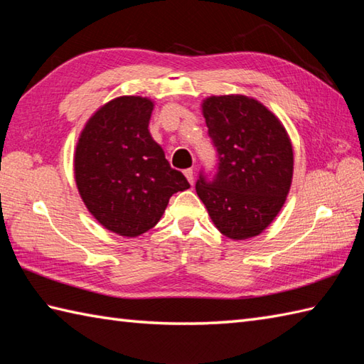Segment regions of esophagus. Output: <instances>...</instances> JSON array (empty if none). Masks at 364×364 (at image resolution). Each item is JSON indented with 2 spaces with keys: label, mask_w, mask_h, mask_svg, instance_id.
<instances>
[{
  "label": "esophagus",
  "mask_w": 364,
  "mask_h": 364,
  "mask_svg": "<svg viewBox=\"0 0 364 364\" xmlns=\"http://www.w3.org/2000/svg\"><path fill=\"white\" fill-rule=\"evenodd\" d=\"M184 176H186V180L192 184V183H194V172H192V168H186V170H184Z\"/></svg>",
  "instance_id": "obj_1"
}]
</instances>
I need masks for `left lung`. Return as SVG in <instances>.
Wrapping results in <instances>:
<instances>
[{
	"label": "left lung",
	"mask_w": 364,
	"mask_h": 364,
	"mask_svg": "<svg viewBox=\"0 0 364 364\" xmlns=\"http://www.w3.org/2000/svg\"><path fill=\"white\" fill-rule=\"evenodd\" d=\"M202 114L219 154L213 183L197 194L220 233L233 241L261 235L282 211L294 173L288 131L257 98L230 94L202 102Z\"/></svg>",
	"instance_id": "1"
}]
</instances>
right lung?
<instances>
[{"label": "right lung", "mask_w": 364, "mask_h": 364, "mask_svg": "<svg viewBox=\"0 0 364 364\" xmlns=\"http://www.w3.org/2000/svg\"><path fill=\"white\" fill-rule=\"evenodd\" d=\"M154 102L122 95L100 106L81 129L73 170L80 197L100 225L123 237L153 228L175 192L189 189L149 123Z\"/></svg>", "instance_id": "obj_1"}]
</instances>
